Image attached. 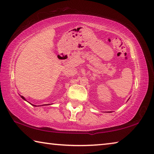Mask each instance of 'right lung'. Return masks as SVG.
<instances>
[{
    "label": "right lung",
    "mask_w": 154,
    "mask_h": 154,
    "mask_svg": "<svg viewBox=\"0 0 154 154\" xmlns=\"http://www.w3.org/2000/svg\"><path fill=\"white\" fill-rule=\"evenodd\" d=\"M22 98H23V99H24V100H25V98H24V97H23V96H22Z\"/></svg>",
    "instance_id": "obj_1"
}]
</instances>
